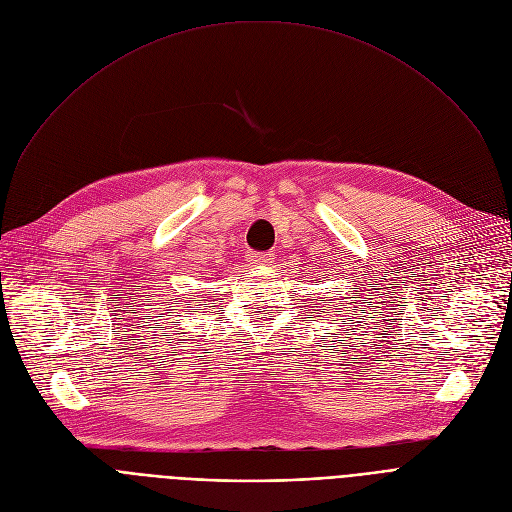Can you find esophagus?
I'll use <instances>...</instances> for the list:
<instances>
[{
	"label": "esophagus",
	"instance_id": "34e87169",
	"mask_svg": "<svg viewBox=\"0 0 512 512\" xmlns=\"http://www.w3.org/2000/svg\"><path fill=\"white\" fill-rule=\"evenodd\" d=\"M247 261L251 265H267V263L274 261V255L272 253H249Z\"/></svg>",
	"mask_w": 512,
	"mask_h": 512
}]
</instances>
